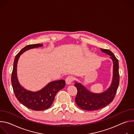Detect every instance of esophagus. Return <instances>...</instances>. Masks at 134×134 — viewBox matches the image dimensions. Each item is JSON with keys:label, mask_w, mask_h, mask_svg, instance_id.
I'll return each instance as SVG.
<instances>
[{"label": "esophagus", "mask_w": 134, "mask_h": 134, "mask_svg": "<svg viewBox=\"0 0 134 134\" xmlns=\"http://www.w3.org/2000/svg\"><path fill=\"white\" fill-rule=\"evenodd\" d=\"M73 77L71 76H69L66 77V78L65 79V82L67 84L69 85V84L71 83V82L73 81Z\"/></svg>", "instance_id": "obj_1"}]
</instances>
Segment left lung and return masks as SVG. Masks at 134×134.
Segmentation results:
<instances>
[{
    "mask_svg": "<svg viewBox=\"0 0 134 134\" xmlns=\"http://www.w3.org/2000/svg\"><path fill=\"white\" fill-rule=\"evenodd\" d=\"M101 51L109 55L113 63V80L111 86L104 93L95 94L90 92L81 83L75 84L77 89L75 101L81 109L88 111H94L102 109L109 105L113 100L119 84L120 76L119 73V62L113 53L109 49L101 48Z\"/></svg>",
    "mask_w": 134,
    "mask_h": 134,
    "instance_id": "left-lung-1",
    "label": "left lung"
}]
</instances>
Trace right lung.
Segmentation results:
<instances>
[{
  "mask_svg": "<svg viewBox=\"0 0 134 134\" xmlns=\"http://www.w3.org/2000/svg\"><path fill=\"white\" fill-rule=\"evenodd\" d=\"M42 46V44H29L22 48L14 59L12 73L11 82L13 91L18 100L23 105L35 111H41L48 109L52 105L57 93L65 86L64 80L49 82L42 90L37 92L27 91L19 83L17 78V64L20 55L27 50Z\"/></svg>",
  "mask_w": 134,
  "mask_h": 134,
  "instance_id": "add662e5",
  "label": "right lung"
}]
</instances>
